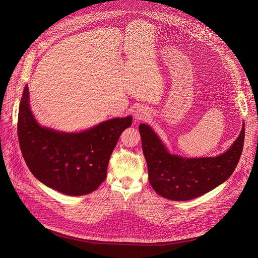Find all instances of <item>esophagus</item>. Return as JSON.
I'll return each mask as SVG.
<instances>
[{"mask_svg": "<svg viewBox=\"0 0 258 258\" xmlns=\"http://www.w3.org/2000/svg\"><path fill=\"white\" fill-rule=\"evenodd\" d=\"M133 115L135 122H140L141 120L146 119V117L148 116V110L145 106L139 105L137 107H135V110L133 111Z\"/></svg>", "mask_w": 258, "mask_h": 258, "instance_id": "esophagus-1", "label": "esophagus"}]
</instances>
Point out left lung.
Listing matches in <instances>:
<instances>
[{
    "label": "left lung",
    "mask_w": 258,
    "mask_h": 258,
    "mask_svg": "<svg viewBox=\"0 0 258 258\" xmlns=\"http://www.w3.org/2000/svg\"><path fill=\"white\" fill-rule=\"evenodd\" d=\"M142 150L154 190L171 201H188L209 192L230 178L240 158L245 124L228 150L215 157L187 158L171 154L151 127L139 125Z\"/></svg>",
    "instance_id": "1"
}]
</instances>
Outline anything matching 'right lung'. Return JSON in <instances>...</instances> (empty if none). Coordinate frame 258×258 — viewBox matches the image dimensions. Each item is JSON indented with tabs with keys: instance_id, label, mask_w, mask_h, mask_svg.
Returning <instances> with one entry per match:
<instances>
[{
	"instance_id": "add662e5",
	"label": "right lung",
	"mask_w": 258,
	"mask_h": 258,
	"mask_svg": "<svg viewBox=\"0 0 258 258\" xmlns=\"http://www.w3.org/2000/svg\"><path fill=\"white\" fill-rule=\"evenodd\" d=\"M25 86L19 107L21 151L34 177L67 196L93 192L105 180L111 155L121 133L132 125V116L113 118L81 132H61L40 125Z\"/></svg>"
}]
</instances>
